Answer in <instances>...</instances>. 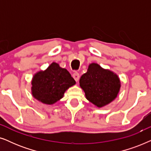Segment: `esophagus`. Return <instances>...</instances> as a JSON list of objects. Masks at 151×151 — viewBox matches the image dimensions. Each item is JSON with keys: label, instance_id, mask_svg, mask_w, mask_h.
<instances>
[{"label": "esophagus", "instance_id": "1", "mask_svg": "<svg viewBox=\"0 0 151 151\" xmlns=\"http://www.w3.org/2000/svg\"><path fill=\"white\" fill-rule=\"evenodd\" d=\"M73 77L74 79L76 82H78V80H79V78H80V74L79 73H78V72H74L73 73Z\"/></svg>", "mask_w": 151, "mask_h": 151}]
</instances>
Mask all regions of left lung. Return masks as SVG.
<instances>
[{"mask_svg": "<svg viewBox=\"0 0 151 151\" xmlns=\"http://www.w3.org/2000/svg\"><path fill=\"white\" fill-rule=\"evenodd\" d=\"M80 86L88 101L98 107H102L116 98L120 82L114 73L92 63L88 66L87 72L80 78Z\"/></svg>", "mask_w": 151, "mask_h": 151, "instance_id": "obj_1", "label": "left lung"}]
</instances>
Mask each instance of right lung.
Segmentation results:
<instances>
[{"mask_svg": "<svg viewBox=\"0 0 151 151\" xmlns=\"http://www.w3.org/2000/svg\"><path fill=\"white\" fill-rule=\"evenodd\" d=\"M76 84L67 69L53 63L45 71H40L32 80V94L44 104H52L63 97L64 93Z\"/></svg>", "mask_w": 151, "mask_h": 151, "instance_id": "1", "label": "right lung"}]
</instances>
